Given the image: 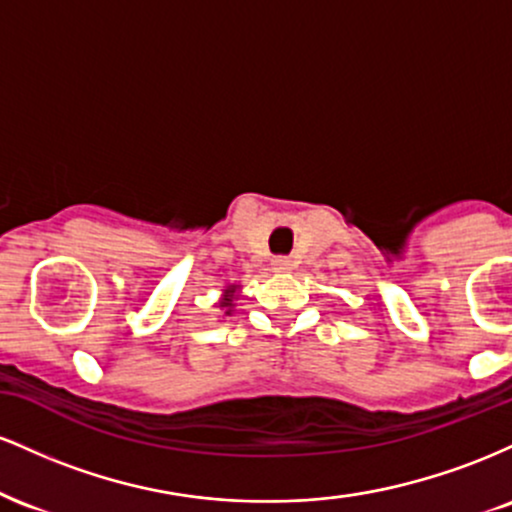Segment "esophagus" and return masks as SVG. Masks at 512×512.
Segmentation results:
<instances>
[{
  "label": "esophagus",
  "mask_w": 512,
  "mask_h": 512,
  "mask_svg": "<svg viewBox=\"0 0 512 512\" xmlns=\"http://www.w3.org/2000/svg\"><path fill=\"white\" fill-rule=\"evenodd\" d=\"M272 267L276 269V272H289V269L293 267V262L289 260V257H276V260H272Z\"/></svg>",
  "instance_id": "obj_1"
}]
</instances>
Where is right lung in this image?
I'll return each instance as SVG.
<instances>
[{
    "instance_id": "1",
    "label": "right lung",
    "mask_w": 512,
    "mask_h": 512,
    "mask_svg": "<svg viewBox=\"0 0 512 512\" xmlns=\"http://www.w3.org/2000/svg\"><path fill=\"white\" fill-rule=\"evenodd\" d=\"M231 293H233V291H231ZM221 305H223V308H228V305H231V296L223 298V303H221Z\"/></svg>"
}]
</instances>
